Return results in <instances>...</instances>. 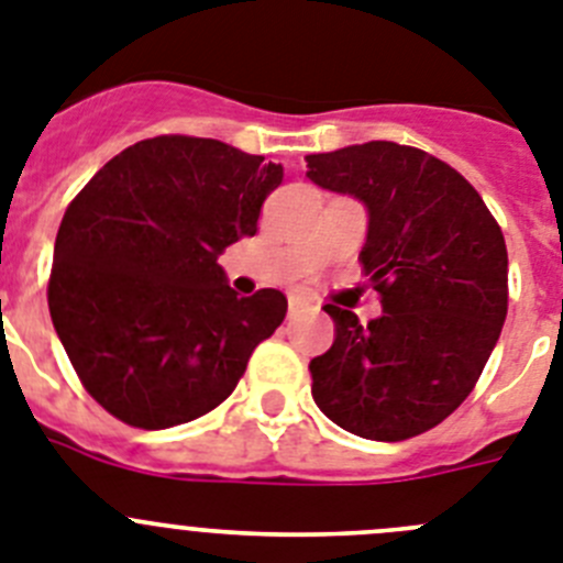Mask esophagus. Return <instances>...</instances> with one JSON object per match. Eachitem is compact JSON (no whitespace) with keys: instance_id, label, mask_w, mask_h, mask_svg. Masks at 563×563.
Wrapping results in <instances>:
<instances>
[{"instance_id":"1","label":"esophagus","mask_w":563,"mask_h":563,"mask_svg":"<svg viewBox=\"0 0 563 563\" xmlns=\"http://www.w3.org/2000/svg\"><path fill=\"white\" fill-rule=\"evenodd\" d=\"M305 298H298V296H290V318L298 316V312H305Z\"/></svg>"}]
</instances>
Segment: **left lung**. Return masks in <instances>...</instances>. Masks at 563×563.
<instances>
[{"label":"left lung","mask_w":563,"mask_h":563,"mask_svg":"<svg viewBox=\"0 0 563 563\" xmlns=\"http://www.w3.org/2000/svg\"><path fill=\"white\" fill-rule=\"evenodd\" d=\"M307 177L369 213L363 273L383 312L327 305L335 341L310 361L312 400L363 440L440 426L479 380L507 316V247L494 213L449 163L391 141L307 154Z\"/></svg>","instance_id":"left-lung-1"}]
</instances>
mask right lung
Returning a JSON list of instances; mask_svg holds the SVG:
<instances>
[{
	"label": "right lung",
	"mask_w": 563,
	"mask_h": 563,
	"mask_svg": "<svg viewBox=\"0 0 563 563\" xmlns=\"http://www.w3.org/2000/svg\"><path fill=\"white\" fill-rule=\"evenodd\" d=\"M285 172L211 137L123 148L69 202L47 305L84 389L134 429L217 409L285 321L278 290L236 296L220 253L258 231Z\"/></svg>",
	"instance_id": "1"
}]
</instances>
